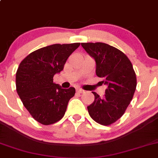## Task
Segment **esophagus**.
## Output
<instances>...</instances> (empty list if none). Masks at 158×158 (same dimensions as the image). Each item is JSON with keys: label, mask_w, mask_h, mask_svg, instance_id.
<instances>
[{"label": "esophagus", "mask_w": 158, "mask_h": 158, "mask_svg": "<svg viewBox=\"0 0 158 158\" xmlns=\"http://www.w3.org/2000/svg\"><path fill=\"white\" fill-rule=\"evenodd\" d=\"M76 92H79V93H83L85 91L83 90V89H79V88H78V89H76Z\"/></svg>", "instance_id": "obj_1"}]
</instances>
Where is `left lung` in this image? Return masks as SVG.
<instances>
[{
	"instance_id": "left-lung-1",
	"label": "left lung",
	"mask_w": 158,
	"mask_h": 158,
	"mask_svg": "<svg viewBox=\"0 0 158 158\" xmlns=\"http://www.w3.org/2000/svg\"><path fill=\"white\" fill-rule=\"evenodd\" d=\"M85 51L96 63V75L107 85L103 98L92 92L94 101L88 106L90 117L104 126L115 123L123 115L136 89V76L125 54L102 42L82 43Z\"/></svg>"
}]
</instances>
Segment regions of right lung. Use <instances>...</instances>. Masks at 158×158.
<instances>
[{"label":"right lung","mask_w":158,"mask_h":158,"mask_svg":"<svg viewBox=\"0 0 158 158\" xmlns=\"http://www.w3.org/2000/svg\"><path fill=\"white\" fill-rule=\"evenodd\" d=\"M80 43L54 44L36 50L20 63L16 74V92L23 105L43 125L55 123L65 114L75 88L63 89L53 77Z\"/></svg>","instance_id":"obj_1"}]
</instances>
